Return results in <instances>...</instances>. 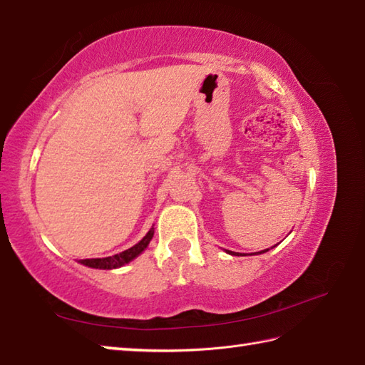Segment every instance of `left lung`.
I'll use <instances>...</instances> for the list:
<instances>
[{
    "instance_id": "1",
    "label": "left lung",
    "mask_w": 365,
    "mask_h": 365,
    "mask_svg": "<svg viewBox=\"0 0 365 365\" xmlns=\"http://www.w3.org/2000/svg\"><path fill=\"white\" fill-rule=\"evenodd\" d=\"M269 249H266V250H262V252H255V254H264V252H267ZM227 254H230V255H237L240 257V254H236V252H232V250H227Z\"/></svg>"
}]
</instances>
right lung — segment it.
I'll return each instance as SVG.
<instances>
[{
	"instance_id": "obj_1",
	"label": "right lung",
	"mask_w": 365,
	"mask_h": 365,
	"mask_svg": "<svg viewBox=\"0 0 365 365\" xmlns=\"http://www.w3.org/2000/svg\"><path fill=\"white\" fill-rule=\"evenodd\" d=\"M153 236H154V228H151L140 242H137L133 247L121 252V254H116L113 257H106V258L80 259V263L88 266V267H94V269H116V267L128 264L129 262H132L133 258H137L141 252H143L148 245H150V241L153 240Z\"/></svg>"
}]
</instances>
